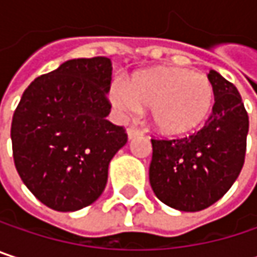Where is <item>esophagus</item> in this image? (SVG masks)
<instances>
[{
  "mask_svg": "<svg viewBox=\"0 0 257 257\" xmlns=\"http://www.w3.org/2000/svg\"><path fill=\"white\" fill-rule=\"evenodd\" d=\"M140 135H143V131L140 128H137V126H129L128 128V137L132 140V138H135V137H140Z\"/></svg>",
  "mask_w": 257,
  "mask_h": 257,
  "instance_id": "obj_1",
  "label": "esophagus"
}]
</instances>
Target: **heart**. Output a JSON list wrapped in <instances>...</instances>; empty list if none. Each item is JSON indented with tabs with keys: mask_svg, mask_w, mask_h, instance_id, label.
Here are the masks:
<instances>
[{
	"mask_svg": "<svg viewBox=\"0 0 257 257\" xmlns=\"http://www.w3.org/2000/svg\"><path fill=\"white\" fill-rule=\"evenodd\" d=\"M110 98L125 116L138 113L141 105L150 107L156 128L179 135L205 122L213 107L214 89L205 74L165 67L137 73L126 86L116 83Z\"/></svg>",
	"mask_w": 257,
	"mask_h": 257,
	"instance_id": "1",
	"label": "heart"
}]
</instances>
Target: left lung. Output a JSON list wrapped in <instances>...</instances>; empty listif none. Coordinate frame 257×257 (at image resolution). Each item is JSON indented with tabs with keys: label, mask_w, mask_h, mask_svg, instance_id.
<instances>
[{
	"label": "left lung",
	"mask_w": 257,
	"mask_h": 257,
	"mask_svg": "<svg viewBox=\"0 0 257 257\" xmlns=\"http://www.w3.org/2000/svg\"><path fill=\"white\" fill-rule=\"evenodd\" d=\"M213 114L198 132L180 138H152L149 170L155 195L180 211H201L219 201L241 173L247 149L248 114L236 87L211 70Z\"/></svg>",
	"instance_id": "8db88e82"
}]
</instances>
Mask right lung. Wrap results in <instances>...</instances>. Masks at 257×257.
Masks as SVG:
<instances>
[{"instance_id": "right-lung-1", "label": "right lung", "mask_w": 257, "mask_h": 257, "mask_svg": "<svg viewBox=\"0 0 257 257\" xmlns=\"http://www.w3.org/2000/svg\"><path fill=\"white\" fill-rule=\"evenodd\" d=\"M111 61L64 62L25 89L12 120L16 170L26 187L56 211H76L102 193L111 158L128 141L105 117Z\"/></svg>"}]
</instances>
